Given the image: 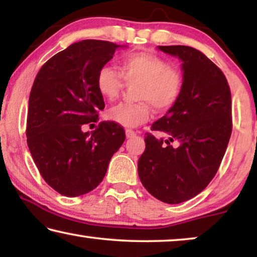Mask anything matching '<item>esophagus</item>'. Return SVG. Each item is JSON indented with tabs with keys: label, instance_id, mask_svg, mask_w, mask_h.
Wrapping results in <instances>:
<instances>
[{
	"label": "esophagus",
	"instance_id": "34e87169",
	"mask_svg": "<svg viewBox=\"0 0 257 257\" xmlns=\"http://www.w3.org/2000/svg\"><path fill=\"white\" fill-rule=\"evenodd\" d=\"M125 133H126V137H127V138H132V137H135L137 135V132L133 131V130H131V128H126Z\"/></svg>",
	"mask_w": 257,
	"mask_h": 257
}]
</instances>
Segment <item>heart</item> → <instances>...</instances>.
Returning <instances> with one entry per match:
<instances>
[{"instance_id":"heart-1","label":"heart","mask_w":257,"mask_h":257,"mask_svg":"<svg viewBox=\"0 0 257 257\" xmlns=\"http://www.w3.org/2000/svg\"><path fill=\"white\" fill-rule=\"evenodd\" d=\"M119 72L111 65H103L96 76L100 96L108 101L117 99L126 83H137L135 97L138 101L120 104L107 112V118L124 127H137L152 115V106L159 113L170 111L184 90L185 77L178 66L150 51H136L122 56Z\"/></svg>"}]
</instances>
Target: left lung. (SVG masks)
Segmentation results:
<instances>
[{
    "mask_svg": "<svg viewBox=\"0 0 257 257\" xmlns=\"http://www.w3.org/2000/svg\"><path fill=\"white\" fill-rule=\"evenodd\" d=\"M182 61L185 84L177 104L146 133L138 174L144 187L166 203L194 198L215 177L229 142L231 94L226 76L201 51L161 45Z\"/></svg>",
    "mask_w": 257,
    "mask_h": 257,
    "instance_id": "left-lung-1",
    "label": "left lung"
}]
</instances>
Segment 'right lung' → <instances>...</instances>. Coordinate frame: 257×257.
Masks as SVG:
<instances>
[{"label": "right lung", "instance_id": "1", "mask_svg": "<svg viewBox=\"0 0 257 257\" xmlns=\"http://www.w3.org/2000/svg\"><path fill=\"white\" fill-rule=\"evenodd\" d=\"M119 47L99 40L73 43L44 63L31 87L27 143L42 178L62 195L75 198L96 188L125 140L114 121L82 131L104 110L96 76Z\"/></svg>", "mask_w": 257, "mask_h": 257}]
</instances>
